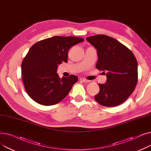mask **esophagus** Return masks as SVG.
I'll list each match as a JSON object with an SVG mask.
<instances>
[{
  "instance_id": "1",
  "label": "esophagus",
  "mask_w": 151,
  "mask_h": 151,
  "mask_svg": "<svg viewBox=\"0 0 151 151\" xmlns=\"http://www.w3.org/2000/svg\"><path fill=\"white\" fill-rule=\"evenodd\" d=\"M80 81H82V82H84V83H88V82H89V81L88 80H86V79L83 78H80Z\"/></svg>"
}]
</instances>
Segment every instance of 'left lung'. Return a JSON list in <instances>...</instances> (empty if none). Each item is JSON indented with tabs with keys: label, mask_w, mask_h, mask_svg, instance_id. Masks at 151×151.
<instances>
[{
	"label": "left lung",
	"mask_w": 151,
	"mask_h": 151,
	"mask_svg": "<svg viewBox=\"0 0 151 151\" xmlns=\"http://www.w3.org/2000/svg\"><path fill=\"white\" fill-rule=\"evenodd\" d=\"M86 40L97 51L96 68L103 71L107 78L105 84H99L100 92L95 100L107 107L122 104L138 82V63L134 54L117 40L105 35L89 37Z\"/></svg>",
	"instance_id": "8db88e82"
}]
</instances>
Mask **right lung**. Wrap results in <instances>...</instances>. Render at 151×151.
Returning <instances> with one entry per match:
<instances>
[{
    "label": "right lung",
    "mask_w": 151,
    "mask_h": 151,
    "mask_svg": "<svg viewBox=\"0 0 151 151\" xmlns=\"http://www.w3.org/2000/svg\"><path fill=\"white\" fill-rule=\"evenodd\" d=\"M83 41L79 37L54 36L32 46L21 65L23 83L32 99L50 106L67 96L78 78L73 75L60 78L58 67L67 62L70 47Z\"/></svg>",
    "instance_id": "right-lung-1"
}]
</instances>
